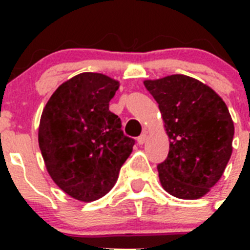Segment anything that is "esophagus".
Segmentation results:
<instances>
[{"label":"esophagus","instance_id":"1","mask_svg":"<svg viewBox=\"0 0 250 250\" xmlns=\"http://www.w3.org/2000/svg\"><path fill=\"white\" fill-rule=\"evenodd\" d=\"M145 140H146V132H143V134L138 138V144L143 145L145 143Z\"/></svg>","mask_w":250,"mask_h":250}]
</instances>
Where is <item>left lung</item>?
Instances as JSON below:
<instances>
[{
    "mask_svg": "<svg viewBox=\"0 0 250 250\" xmlns=\"http://www.w3.org/2000/svg\"><path fill=\"white\" fill-rule=\"evenodd\" d=\"M144 85L159 104L170 139L167 158L158 165L161 185L180 199H199L222 178L233 151L228 107L213 89L185 75Z\"/></svg>",
    "mask_w": 250,
    "mask_h": 250,
    "instance_id": "1",
    "label": "left lung"
}]
</instances>
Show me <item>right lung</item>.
Returning <instances> with one entry per match:
<instances>
[{
    "label": "right lung",
    "mask_w": 250,
    "mask_h": 250,
    "mask_svg": "<svg viewBox=\"0 0 250 250\" xmlns=\"http://www.w3.org/2000/svg\"><path fill=\"white\" fill-rule=\"evenodd\" d=\"M119 83L83 72L57 87L43 109L39 145L57 187L74 199L94 202L109 193L135 140L109 110Z\"/></svg>",
    "instance_id": "obj_1"
}]
</instances>
